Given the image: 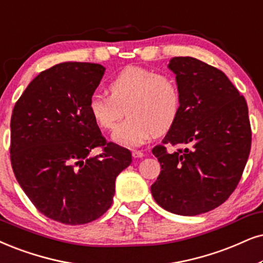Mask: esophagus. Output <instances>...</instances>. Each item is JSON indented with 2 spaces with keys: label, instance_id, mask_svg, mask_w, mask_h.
<instances>
[{
  "label": "esophagus",
  "instance_id": "esophagus-1",
  "mask_svg": "<svg viewBox=\"0 0 263 263\" xmlns=\"http://www.w3.org/2000/svg\"><path fill=\"white\" fill-rule=\"evenodd\" d=\"M132 156H134L135 159L143 158V156H144V153H143L142 151H137V149H134V151H132Z\"/></svg>",
  "mask_w": 263,
  "mask_h": 263
}]
</instances>
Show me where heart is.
I'll return each mask as SVG.
<instances>
[{
    "label": "heart",
    "instance_id": "1",
    "mask_svg": "<svg viewBox=\"0 0 263 263\" xmlns=\"http://www.w3.org/2000/svg\"><path fill=\"white\" fill-rule=\"evenodd\" d=\"M109 93H95L88 111L96 125L111 129L126 112L127 119L112 132V141L137 147L155 134H164L177 121L181 93L170 76L142 66H127L108 86Z\"/></svg>",
    "mask_w": 263,
    "mask_h": 263
}]
</instances>
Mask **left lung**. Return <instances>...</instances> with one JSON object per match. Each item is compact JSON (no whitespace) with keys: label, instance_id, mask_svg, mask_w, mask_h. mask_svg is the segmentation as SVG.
<instances>
[{"label":"left lung","instance_id":"left-lung-1","mask_svg":"<svg viewBox=\"0 0 263 263\" xmlns=\"http://www.w3.org/2000/svg\"><path fill=\"white\" fill-rule=\"evenodd\" d=\"M181 111L161 144L153 148L161 171L154 200L176 215L195 216L227 200L240 181L251 148L245 98L224 72L192 57H175ZM177 149L168 151L167 146Z\"/></svg>","mask_w":263,"mask_h":263}]
</instances>
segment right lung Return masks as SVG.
Wrapping results in <instances>:
<instances>
[{
  "mask_svg": "<svg viewBox=\"0 0 263 263\" xmlns=\"http://www.w3.org/2000/svg\"><path fill=\"white\" fill-rule=\"evenodd\" d=\"M105 68L66 62L40 72L14 105L11 162L36 209L53 221L85 224L111 206L115 179L132 162L107 142L88 111ZM99 147L101 154L89 155Z\"/></svg>",
  "mask_w": 263,
  "mask_h": 263,
  "instance_id": "1",
  "label": "right lung"
}]
</instances>
